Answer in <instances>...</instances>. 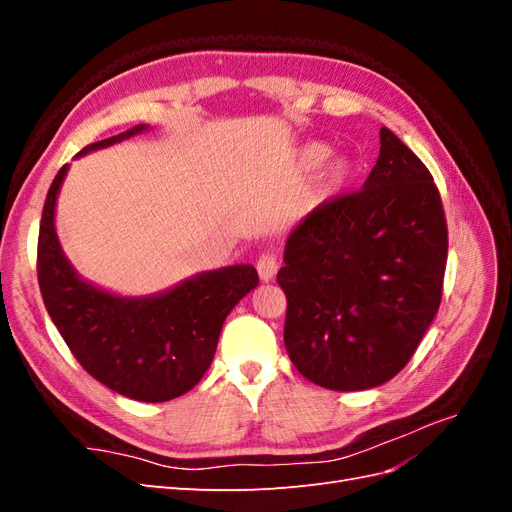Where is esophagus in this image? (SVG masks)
<instances>
[{
  "instance_id": "34e87169",
  "label": "esophagus",
  "mask_w": 512,
  "mask_h": 512,
  "mask_svg": "<svg viewBox=\"0 0 512 512\" xmlns=\"http://www.w3.org/2000/svg\"><path fill=\"white\" fill-rule=\"evenodd\" d=\"M256 269H258V275L262 282H271L277 275V269H280V262H277V258L273 254H262L256 262Z\"/></svg>"
}]
</instances>
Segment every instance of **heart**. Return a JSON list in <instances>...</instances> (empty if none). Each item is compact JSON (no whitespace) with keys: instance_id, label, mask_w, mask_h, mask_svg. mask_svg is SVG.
<instances>
[{"instance_id":"heart-1","label":"heart","mask_w":512,"mask_h":512,"mask_svg":"<svg viewBox=\"0 0 512 512\" xmlns=\"http://www.w3.org/2000/svg\"><path fill=\"white\" fill-rule=\"evenodd\" d=\"M331 149L327 145L322 143H307L299 149L297 153V166L303 170V173H312V170H316L318 166L324 164V160L329 158ZM352 173V166L348 160H333L327 170L322 173V179H320V190L322 192H335L342 188V185L348 181Z\"/></svg>"}]
</instances>
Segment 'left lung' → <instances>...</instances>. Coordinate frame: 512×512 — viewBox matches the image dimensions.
Instances as JSON below:
<instances>
[{
    "label": "left lung",
    "mask_w": 512,
    "mask_h": 512,
    "mask_svg": "<svg viewBox=\"0 0 512 512\" xmlns=\"http://www.w3.org/2000/svg\"><path fill=\"white\" fill-rule=\"evenodd\" d=\"M448 232L427 166L389 130L359 192L290 232L277 284L299 374L331 391L374 389L412 359L442 301Z\"/></svg>",
    "instance_id": "obj_1"
}]
</instances>
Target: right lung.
Segmentation results:
<instances>
[{"label":"right lung","mask_w":512,"mask_h":512,"mask_svg":"<svg viewBox=\"0 0 512 512\" xmlns=\"http://www.w3.org/2000/svg\"><path fill=\"white\" fill-rule=\"evenodd\" d=\"M147 126L104 138L79 151L102 149ZM68 164L44 200L38 237V284L57 331L74 359L108 389L147 404L188 393L209 369L230 309L258 286L252 265L203 271L151 297H119L85 282L61 250L55 203Z\"/></svg>","instance_id":"obj_1"}]
</instances>
